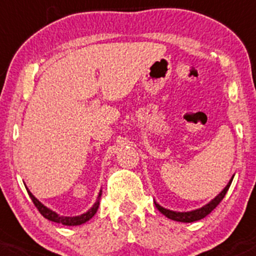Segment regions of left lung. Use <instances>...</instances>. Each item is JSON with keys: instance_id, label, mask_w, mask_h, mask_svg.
<instances>
[{"instance_id": "1", "label": "left lung", "mask_w": 256, "mask_h": 256, "mask_svg": "<svg viewBox=\"0 0 256 256\" xmlns=\"http://www.w3.org/2000/svg\"><path fill=\"white\" fill-rule=\"evenodd\" d=\"M232 181H233V178L229 180L228 185L223 188V191L220 192V194H218V196H216L210 202V204H204V207L198 208V210H190V212H175V210H168V208L162 207L159 204H156V202H155V206H156L158 210H159L162 214L166 216V217L170 218V220H176V222H184V223L196 222V220H202V218H204L206 216L210 214V213L212 212V210L220 204V201L224 198L226 191L229 190V186H230Z\"/></svg>"}]
</instances>
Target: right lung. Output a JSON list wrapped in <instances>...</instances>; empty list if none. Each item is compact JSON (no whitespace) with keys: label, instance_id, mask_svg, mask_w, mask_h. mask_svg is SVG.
Masks as SVG:
<instances>
[{"label":"right lung","instance_id":"right-lung-1","mask_svg":"<svg viewBox=\"0 0 256 256\" xmlns=\"http://www.w3.org/2000/svg\"><path fill=\"white\" fill-rule=\"evenodd\" d=\"M27 191H28V194H30V197L32 198V201H33V204H36V207L38 208V210L40 212V214L43 216L44 218L52 220V222L62 223V224H64V226H80V224H84V223H86L88 220H91V218L96 214L97 210H98L100 197H101V194H102V191H100V194H98V197H97L96 204L90 208L86 213H82V214H80V216H75V217H64V216L58 214L56 212H54V210H52L50 208L44 206L42 202H39L38 200H36V197L32 194V192L30 191V190H27Z\"/></svg>","mask_w":256,"mask_h":256}]
</instances>
